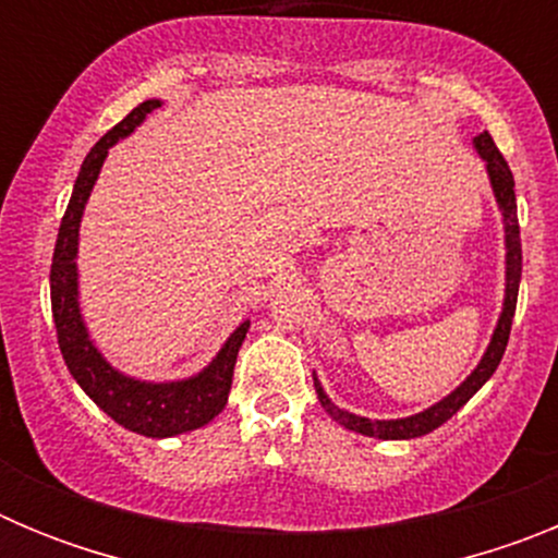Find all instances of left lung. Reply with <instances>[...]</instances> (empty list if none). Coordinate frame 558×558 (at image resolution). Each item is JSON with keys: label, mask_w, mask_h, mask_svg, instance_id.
Here are the masks:
<instances>
[{"label": "left lung", "mask_w": 558, "mask_h": 558, "mask_svg": "<svg viewBox=\"0 0 558 558\" xmlns=\"http://www.w3.org/2000/svg\"><path fill=\"white\" fill-rule=\"evenodd\" d=\"M475 150L481 153V159L486 161V170H489L492 190H495L497 206L502 211V220H506V302H502L500 322H497L495 335H492V343L483 354V360L477 363L475 372L463 379L461 386L445 397L441 402H436L427 411L416 413V416L408 418H366L354 416L349 411H340L335 402H329V397L324 393L322 383L315 379V393H318V402L324 405V411L340 422L343 427L354 433H363V436L372 438H416L433 433L436 427H441L447 418L456 416L466 402L477 393V388L486 383V379L495 374V368L500 366L502 352H506V343H509L511 335V318H514L517 310V290H520V276H522V245H520V223H517V198H514V175H511L509 165L502 159V153L497 150L495 140L489 136V131H483L475 136Z\"/></svg>", "instance_id": "1"}]
</instances>
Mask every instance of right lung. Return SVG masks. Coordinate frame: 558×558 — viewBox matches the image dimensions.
<instances>
[{
	"mask_svg": "<svg viewBox=\"0 0 558 558\" xmlns=\"http://www.w3.org/2000/svg\"><path fill=\"white\" fill-rule=\"evenodd\" d=\"M159 106V100H145L142 106H136L120 125H113L88 150L86 161H83L81 172H77L72 198H69L66 211H63L56 254H52V270H49L52 318H56L58 347H61L63 360H66L69 374L77 379V386L95 399L97 405L117 425L150 438H167L186 430H198V427H204L206 422H211L223 411L226 402H229L236 352H240L245 332H248V322L240 324L223 343L218 357L211 360L204 372L190 379H179V383H142V379L125 377L88 340L86 324L81 318V304H77L75 263L83 206H86L92 186H95L97 175H100L108 147L117 145L122 136H128L153 108Z\"/></svg>",
	"mask_w": 558,
	"mask_h": 558,
	"instance_id": "right-lung-1",
	"label": "right lung"
}]
</instances>
